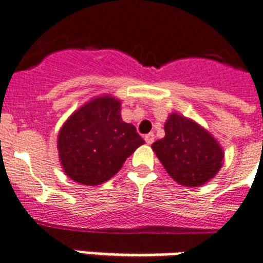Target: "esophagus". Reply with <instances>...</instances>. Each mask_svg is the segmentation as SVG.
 I'll return each mask as SVG.
<instances>
[{
  "label": "esophagus",
  "instance_id": "1",
  "mask_svg": "<svg viewBox=\"0 0 263 263\" xmlns=\"http://www.w3.org/2000/svg\"><path fill=\"white\" fill-rule=\"evenodd\" d=\"M145 142L147 143V145H152L154 142V134L153 132H150V134H147V135H145Z\"/></svg>",
  "mask_w": 263,
  "mask_h": 263
}]
</instances>
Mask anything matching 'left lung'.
I'll use <instances>...</instances> for the list:
<instances>
[{
	"label": "left lung",
	"mask_w": 263,
	"mask_h": 263,
	"mask_svg": "<svg viewBox=\"0 0 263 263\" xmlns=\"http://www.w3.org/2000/svg\"><path fill=\"white\" fill-rule=\"evenodd\" d=\"M165 136L152 147L172 179L182 186L207 183L222 167L223 150L214 136L193 120L170 114Z\"/></svg>",
	"instance_id": "1"
}]
</instances>
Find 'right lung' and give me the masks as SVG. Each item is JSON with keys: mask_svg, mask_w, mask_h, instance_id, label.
<instances>
[{"mask_svg": "<svg viewBox=\"0 0 263 263\" xmlns=\"http://www.w3.org/2000/svg\"><path fill=\"white\" fill-rule=\"evenodd\" d=\"M120 111V100L102 95L66 120L58 135V150L70 179L88 186L103 183L145 143L132 124L124 123Z\"/></svg>", "mask_w": 263, "mask_h": 263, "instance_id": "1", "label": "right lung"}]
</instances>
